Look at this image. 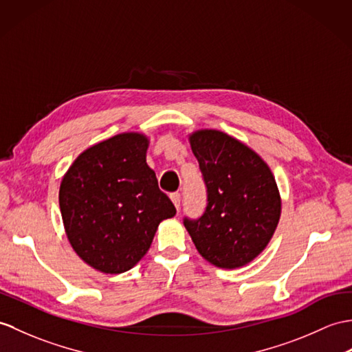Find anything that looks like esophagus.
<instances>
[{"label": "esophagus", "mask_w": 352, "mask_h": 352, "mask_svg": "<svg viewBox=\"0 0 352 352\" xmlns=\"http://www.w3.org/2000/svg\"><path fill=\"white\" fill-rule=\"evenodd\" d=\"M170 201H173V204L175 206L177 210H179V202H182V195H179L178 192L170 195Z\"/></svg>", "instance_id": "esophagus-1"}]
</instances>
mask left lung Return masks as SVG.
Segmentation results:
<instances>
[{
  "instance_id": "obj_1",
  "label": "left lung",
  "mask_w": 352,
  "mask_h": 352,
  "mask_svg": "<svg viewBox=\"0 0 352 352\" xmlns=\"http://www.w3.org/2000/svg\"><path fill=\"white\" fill-rule=\"evenodd\" d=\"M207 184L208 204L198 220L184 219L199 255L219 268L250 264L268 246L282 213L272 169L250 146L214 129L189 133Z\"/></svg>"
}]
</instances>
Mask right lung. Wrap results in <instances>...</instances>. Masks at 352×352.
<instances>
[{"mask_svg":"<svg viewBox=\"0 0 352 352\" xmlns=\"http://www.w3.org/2000/svg\"><path fill=\"white\" fill-rule=\"evenodd\" d=\"M150 138L118 133L88 146L65 170L60 210L65 235L85 264L106 274L133 268L175 207L146 165Z\"/></svg>","mask_w":352,"mask_h":352,"instance_id":"1","label":"right lung"}]
</instances>
